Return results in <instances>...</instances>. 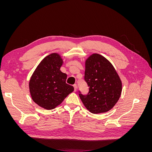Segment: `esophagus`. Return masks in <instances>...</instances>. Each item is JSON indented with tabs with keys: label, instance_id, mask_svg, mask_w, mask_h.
<instances>
[{
	"label": "esophagus",
	"instance_id": "1",
	"mask_svg": "<svg viewBox=\"0 0 152 152\" xmlns=\"http://www.w3.org/2000/svg\"><path fill=\"white\" fill-rule=\"evenodd\" d=\"M73 87H74V91H77V84H74V85H73Z\"/></svg>",
	"mask_w": 152,
	"mask_h": 152
}]
</instances>
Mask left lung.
I'll return each mask as SVG.
<instances>
[{
  "instance_id": "left-lung-1",
  "label": "left lung",
  "mask_w": 152,
  "mask_h": 152,
  "mask_svg": "<svg viewBox=\"0 0 152 152\" xmlns=\"http://www.w3.org/2000/svg\"><path fill=\"white\" fill-rule=\"evenodd\" d=\"M84 80L88 93L79 95L86 108L93 113L108 112L117 103L122 91V82L115 68L107 59L93 54L86 61Z\"/></svg>"
}]
</instances>
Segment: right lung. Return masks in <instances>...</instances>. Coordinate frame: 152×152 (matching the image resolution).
<instances>
[{
    "label": "right lung",
    "mask_w": 152,
    "mask_h": 152,
    "mask_svg": "<svg viewBox=\"0 0 152 152\" xmlns=\"http://www.w3.org/2000/svg\"><path fill=\"white\" fill-rule=\"evenodd\" d=\"M62 63L59 54H49L40 63L30 79L31 98L45 109L56 107L74 90L72 86L66 83L67 75L60 70Z\"/></svg>",
    "instance_id": "1"
}]
</instances>
